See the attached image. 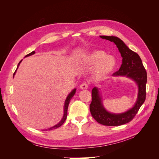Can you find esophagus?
I'll list each match as a JSON object with an SVG mask.
<instances>
[{"label": "esophagus", "instance_id": "1", "mask_svg": "<svg viewBox=\"0 0 159 159\" xmlns=\"http://www.w3.org/2000/svg\"><path fill=\"white\" fill-rule=\"evenodd\" d=\"M88 88V84L86 82H84L81 84L80 85V89H86Z\"/></svg>", "mask_w": 159, "mask_h": 159}]
</instances>
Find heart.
I'll return each instance as SVG.
<instances>
[{"label": "heart", "mask_w": 159, "mask_h": 159, "mask_svg": "<svg viewBox=\"0 0 159 159\" xmlns=\"http://www.w3.org/2000/svg\"><path fill=\"white\" fill-rule=\"evenodd\" d=\"M85 60L91 66L96 65L94 74L98 78L107 76L114 70L117 64L116 60L113 56L107 55L106 52L102 50H96L91 52L86 56Z\"/></svg>", "instance_id": "heart-1"}]
</instances>
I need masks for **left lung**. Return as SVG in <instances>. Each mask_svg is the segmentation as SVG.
Returning <instances> with one entry per match:
<instances>
[{
    "label": "left lung",
    "mask_w": 159,
    "mask_h": 159,
    "mask_svg": "<svg viewBox=\"0 0 159 159\" xmlns=\"http://www.w3.org/2000/svg\"><path fill=\"white\" fill-rule=\"evenodd\" d=\"M100 38L114 42L123 57L121 67L117 71L113 74V76L128 77L135 81L139 88L137 100L133 107L126 112L119 114L111 113L107 111L103 106L98 89L95 87L91 91L92 100L89 105V109L92 117L96 121L103 125L119 126L131 121L145 102L147 80V71L140 56L136 52L130 50L120 38L107 36H100Z\"/></svg>",
    "instance_id": "8db88e82"
}]
</instances>
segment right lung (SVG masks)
I'll return each instance as SVG.
<instances>
[{
	"label": "right lung",
	"instance_id": "1",
	"mask_svg": "<svg viewBox=\"0 0 159 159\" xmlns=\"http://www.w3.org/2000/svg\"><path fill=\"white\" fill-rule=\"evenodd\" d=\"M35 54V52H34V51H33V52H32L31 53H30V54H27V55H26L25 57L33 55V54ZM21 61H22V60H21V61H20L19 62V63H18L16 70L18 69V66H19V65H20V62H21ZM16 71H14V75H13V78H14V74H15V73H16ZM75 91H76V89H74V90H72V91H71V93H70L68 95V97H67V98H66V102H65V103H64V116H63V118L61 119V121H60V122L58 124L56 125H54V127H50V128L48 129H46V130H44V131H48H48H50V130H52V129H55L58 128V127H60V126H61L62 125H63V123H64V121H66V118H67V115H68V105H69V103H70V101L71 100V98L73 97V96L74 95V94H75Z\"/></svg>",
	"mask_w": 159,
	"mask_h": 159
}]
</instances>
